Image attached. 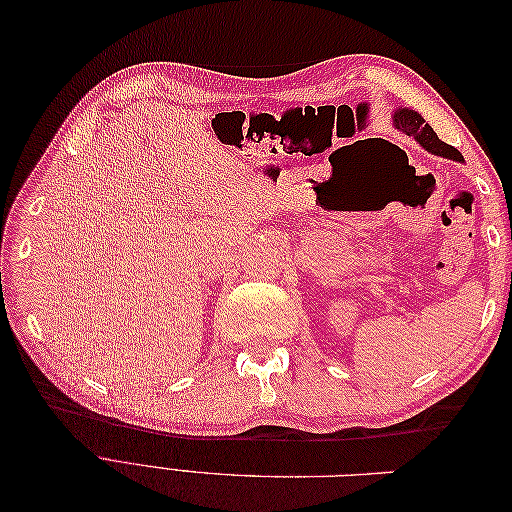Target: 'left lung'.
Listing matches in <instances>:
<instances>
[{
    "label": "left lung",
    "mask_w": 512,
    "mask_h": 512,
    "mask_svg": "<svg viewBox=\"0 0 512 512\" xmlns=\"http://www.w3.org/2000/svg\"><path fill=\"white\" fill-rule=\"evenodd\" d=\"M393 121H395V128L399 132H404V134L416 138V141L421 143L427 151L436 153V156L451 158V160H459V162L463 160L461 153L455 147L440 141L438 134L433 132V128L429 126V123H425V119L418 115V113L408 111V108H399V111H395V119Z\"/></svg>",
    "instance_id": "left-lung-1"
}]
</instances>
